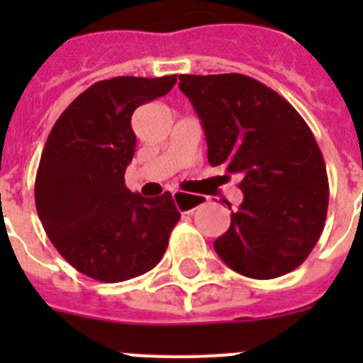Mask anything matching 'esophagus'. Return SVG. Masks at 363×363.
I'll return each mask as SVG.
<instances>
[{"instance_id": "1", "label": "esophagus", "mask_w": 363, "mask_h": 363, "mask_svg": "<svg viewBox=\"0 0 363 363\" xmlns=\"http://www.w3.org/2000/svg\"><path fill=\"white\" fill-rule=\"evenodd\" d=\"M172 200H174L179 213L191 214L194 213L201 203H203L205 198L198 196V194H189V192H184V191H174L172 192Z\"/></svg>"}]
</instances>
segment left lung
<instances>
[{
    "mask_svg": "<svg viewBox=\"0 0 363 363\" xmlns=\"http://www.w3.org/2000/svg\"><path fill=\"white\" fill-rule=\"evenodd\" d=\"M179 89L200 116L211 165L240 176L243 201L214 242L218 256L256 280L300 267L329 205L325 162L309 125L284 96L243 74H179Z\"/></svg>",
    "mask_w": 363,
    "mask_h": 363,
    "instance_id": "obj_1",
    "label": "left lung"
}]
</instances>
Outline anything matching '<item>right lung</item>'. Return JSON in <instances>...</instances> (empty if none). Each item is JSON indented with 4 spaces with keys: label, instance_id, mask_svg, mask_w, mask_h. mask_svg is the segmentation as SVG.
<instances>
[{
    "label": "right lung",
    "instance_id": "1",
    "mask_svg": "<svg viewBox=\"0 0 363 363\" xmlns=\"http://www.w3.org/2000/svg\"><path fill=\"white\" fill-rule=\"evenodd\" d=\"M176 74L118 76L91 85L50 130L36 172V209L57 252L85 277L130 280L160 264L179 220L171 192L143 198L125 185L136 150L130 118L165 96Z\"/></svg>",
    "mask_w": 363,
    "mask_h": 363
}]
</instances>
